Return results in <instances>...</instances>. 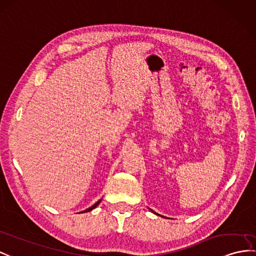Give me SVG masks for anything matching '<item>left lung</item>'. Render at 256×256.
I'll list each match as a JSON object with an SVG mask.
<instances>
[{
    "mask_svg": "<svg viewBox=\"0 0 256 256\" xmlns=\"http://www.w3.org/2000/svg\"><path fill=\"white\" fill-rule=\"evenodd\" d=\"M155 214H156V213H155Z\"/></svg>",
    "mask_w": 256,
    "mask_h": 256,
    "instance_id": "obj_1",
    "label": "left lung"
}]
</instances>
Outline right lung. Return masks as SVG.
Returning a JSON list of instances; mask_svg holds the SVG:
<instances>
[{
    "label": "right lung",
    "instance_id": "add662e5",
    "mask_svg": "<svg viewBox=\"0 0 256 256\" xmlns=\"http://www.w3.org/2000/svg\"><path fill=\"white\" fill-rule=\"evenodd\" d=\"M100 202H101V200H98L94 205H92V206L91 208H86V210H84V212H81V213H86V212H90V210H92L93 208H96V206H98V205L100 204Z\"/></svg>",
    "mask_w": 256,
    "mask_h": 256
}]
</instances>
